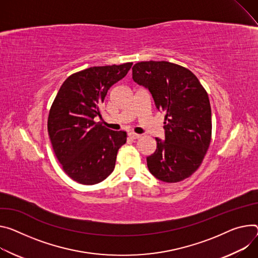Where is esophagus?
Instances as JSON below:
<instances>
[{"label": "esophagus", "instance_id": "esophagus-1", "mask_svg": "<svg viewBox=\"0 0 258 258\" xmlns=\"http://www.w3.org/2000/svg\"><path fill=\"white\" fill-rule=\"evenodd\" d=\"M128 137H130L131 139H133V140H136V139L141 138V135L136 134V133H130V134H128Z\"/></svg>", "mask_w": 258, "mask_h": 258}]
</instances>
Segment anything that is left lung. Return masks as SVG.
Instances as JSON below:
<instances>
[{
  "instance_id": "8db88e82",
  "label": "left lung",
  "mask_w": 258,
  "mask_h": 258,
  "mask_svg": "<svg viewBox=\"0 0 258 258\" xmlns=\"http://www.w3.org/2000/svg\"><path fill=\"white\" fill-rule=\"evenodd\" d=\"M133 79L149 89L158 110L166 113L165 140L147 157L150 173L167 183L190 177L202 165L212 137L208 93L198 77L169 61H141L133 67Z\"/></svg>"
}]
</instances>
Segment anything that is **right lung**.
Masks as SVG:
<instances>
[{
	"label": "right lung",
	"mask_w": 258,
	"mask_h": 258,
	"mask_svg": "<svg viewBox=\"0 0 258 258\" xmlns=\"http://www.w3.org/2000/svg\"><path fill=\"white\" fill-rule=\"evenodd\" d=\"M133 62L91 67L69 76L51 105L47 130L56 158L74 181L92 185L114 170L117 152L126 142V133L111 131L95 117L110 87L121 80Z\"/></svg>",
	"instance_id": "1"
}]
</instances>
